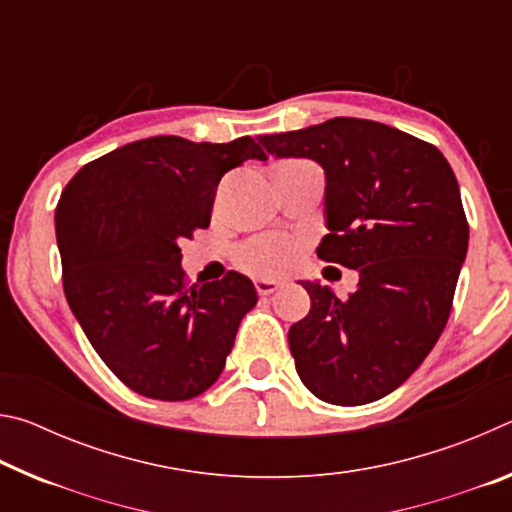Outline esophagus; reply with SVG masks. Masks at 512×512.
I'll use <instances>...</instances> for the list:
<instances>
[{
	"instance_id": "34e87169",
	"label": "esophagus",
	"mask_w": 512,
	"mask_h": 512,
	"mask_svg": "<svg viewBox=\"0 0 512 512\" xmlns=\"http://www.w3.org/2000/svg\"><path fill=\"white\" fill-rule=\"evenodd\" d=\"M282 284L284 282H280V280H255V289H257V293L259 296H271L273 291H277V289H282Z\"/></svg>"
}]
</instances>
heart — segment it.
I'll use <instances>...</instances> for the list:
<instances>
[{"mask_svg":"<svg viewBox=\"0 0 512 512\" xmlns=\"http://www.w3.org/2000/svg\"><path fill=\"white\" fill-rule=\"evenodd\" d=\"M298 255L293 241L284 237H262L239 250V266L253 275L273 277L282 273Z\"/></svg>","mask_w":512,"mask_h":512,"instance_id":"b5f03b06","label":"heart"}]
</instances>
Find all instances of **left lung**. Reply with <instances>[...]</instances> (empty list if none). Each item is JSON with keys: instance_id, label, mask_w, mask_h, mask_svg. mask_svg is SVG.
Wrapping results in <instances>:
<instances>
[{"instance_id": "obj_1", "label": "left lung", "mask_w": 512, "mask_h": 512, "mask_svg": "<svg viewBox=\"0 0 512 512\" xmlns=\"http://www.w3.org/2000/svg\"><path fill=\"white\" fill-rule=\"evenodd\" d=\"M259 142L323 167L329 235L316 253L359 273L348 300L300 282L311 309L291 325L289 348L302 384L329 404L375 402L427 359L452 311L470 237L454 171L433 144L370 119Z\"/></svg>"}]
</instances>
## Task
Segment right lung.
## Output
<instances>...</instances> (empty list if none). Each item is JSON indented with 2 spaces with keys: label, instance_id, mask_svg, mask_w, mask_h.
<instances>
[{
  "label": "right lung",
  "instance_id": "right-lung-1",
  "mask_svg": "<svg viewBox=\"0 0 512 512\" xmlns=\"http://www.w3.org/2000/svg\"><path fill=\"white\" fill-rule=\"evenodd\" d=\"M253 158L266 160L253 137H146L85 164L60 194L56 239L69 309L135 393L183 402L207 391L257 305L253 282L235 271L189 287L178 246L210 225L223 173Z\"/></svg>",
  "mask_w": 512,
  "mask_h": 512
}]
</instances>
